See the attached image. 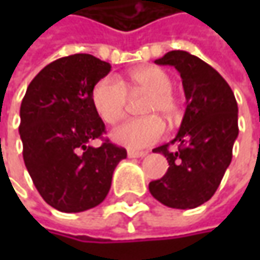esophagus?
<instances>
[{
  "label": "esophagus",
  "mask_w": 260,
  "mask_h": 260,
  "mask_svg": "<svg viewBox=\"0 0 260 260\" xmlns=\"http://www.w3.org/2000/svg\"><path fill=\"white\" fill-rule=\"evenodd\" d=\"M128 157H143L146 156V152H137V150H128L127 152Z\"/></svg>",
  "instance_id": "34e87169"
}]
</instances>
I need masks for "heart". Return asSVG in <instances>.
<instances>
[{"label": "heart", "instance_id": "1", "mask_svg": "<svg viewBox=\"0 0 260 260\" xmlns=\"http://www.w3.org/2000/svg\"><path fill=\"white\" fill-rule=\"evenodd\" d=\"M130 84L135 91L150 94L145 107V114H164L172 118L178 104L172 91V79L164 69L146 66L130 75ZM92 103L100 117L108 124L118 123L127 111L128 89L115 76H105L92 89ZM165 123L160 117L150 115L145 118H132L113 130L111 137L115 143L128 149H143L156 143L165 133Z\"/></svg>", "mask_w": 260, "mask_h": 260}]
</instances>
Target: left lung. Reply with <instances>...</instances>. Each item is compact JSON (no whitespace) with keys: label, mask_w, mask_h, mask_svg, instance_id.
<instances>
[{"label":"left lung","mask_w":260,"mask_h":260,"mask_svg":"<svg viewBox=\"0 0 260 260\" xmlns=\"http://www.w3.org/2000/svg\"><path fill=\"white\" fill-rule=\"evenodd\" d=\"M155 63L174 66L181 74L186 110L174 140L153 149L169 168L149 184V191L166 207L195 208L214 195L232 162L239 135L237 103L224 78L197 56L172 50ZM175 143L178 149L171 151Z\"/></svg>","instance_id":"8db88e82"}]
</instances>
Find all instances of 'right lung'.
<instances>
[{
    "label": "right lung",
    "mask_w": 260,
    "mask_h": 260,
    "mask_svg": "<svg viewBox=\"0 0 260 260\" xmlns=\"http://www.w3.org/2000/svg\"><path fill=\"white\" fill-rule=\"evenodd\" d=\"M111 65L86 53L60 57L45 66L25 91L20 107L23 159L39 194L63 213L101 204L111 188L124 147L104 139L105 124L95 110L92 89ZM101 138L100 148L90 146Z\"/></svg>",
    "instance_id": "obj_1"
}]
</instances>
